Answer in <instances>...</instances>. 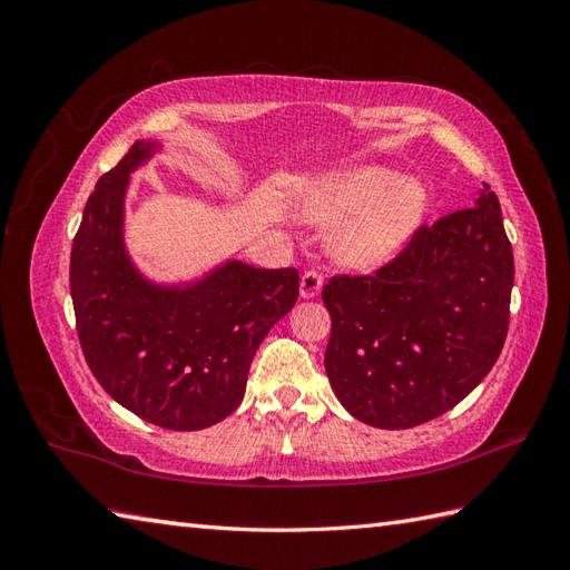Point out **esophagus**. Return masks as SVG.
<instances>
[{
	"label": "esophagus",
	"instance_id": "1",
	"mask_svg": "<svg viewBox=\"0 0 570 570\" xmlns=\"http://www.w3.org/2000/svg\"><path fill=\"white\" fill-rule=\"evenodd\" d=\"M321 287H323V275L318 271H304L302 281H299V295L304 299H314V297H318Z\"/></svg>",
	"mask_w": 570,
	"mask_h": 570
}]
</instances>
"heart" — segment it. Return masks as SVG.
Instances as JSON below:
<instances>
[{"label":"heart","instance_id":"1","mask_svg":"<svg viewBox=\"0 0 570 570\" xmlns=\"http://www.w3.org/2000/svg\"><path fill=\"white\" fill-rule=\"evenodd\" d=\"M430 195L423 180L385 166H356L323 176L304 189L297 214L321 228L333 262L375 271L400 254L423 226Z\"/></svg>","mask_w":570,"mask_h":570}]
</instances>
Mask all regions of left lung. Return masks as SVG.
I'll use <instances>...</instances> for the list:
<instances>
[{
	"label": "left lung",
	"mask_w": 570,
	"mask_h": 570,
	"mask_svg": "<svg viewBox=\"0 0 570 570\" xmlns=\"http://www.w3.org/2000/svg\"><path fill=\"white\" fill-rule=\"evenodd\" d=\"M513 252L488 185L475 206L413 235L373 278L323 287L333 318L325 373L340 404L373 428L442 416L490 373L504 347Z\"/></svg>",
	"instance_id": "8db88e82"
}]
</instances>
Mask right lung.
Listing matches in <instances>:
<instances>
[{
    "label": "right lung",
    "instance_id": "right-lung-1",
    "mask_svg": "<svg viewBox=\"0 0 570 570\" xmlns=\"http://www.w3.org/2000/svg\"><path fill=\"white\" fill-rule=\"evenodd\" d=\"M161 149L137 140L97 180L73 239L71 297L99 385L147 423L202 430L243 402L258 344L297 302L299 273L228 258L187 283L147 278L126 247V193Z\"/></svg>",
    "mask_w": 570,
    "mask_h": 570
}]
</instances>
